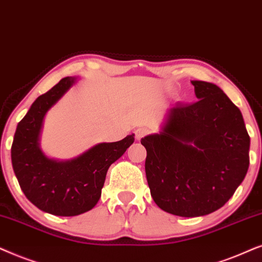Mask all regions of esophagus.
Instances as JSON below:
<instances>
[{
    "label": "esophagus",
    "mask_w": 262,
    "mask_h": 262,
    "mask_svg": "<svg viewBox=\"0 0 262 262\" xmlns=\"http://www.w3.org/2000/svg\"><path fill=\"white\" fill-rule=\"evenodd\" d=\"M147 133L148 130L146 128H138L137 130H135V138H137V140H140V139L144 138Z\"/></svg>",
    "instance_id": "1"
}]
</instances>
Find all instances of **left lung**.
<instances>
[{
    "label": "left lung",
    "instance_id": "left-lung-1",
    "mask_svg": "<svg viewBox=\"0 0 262 262\" xmlns=\"http://www.w3.org/2000/svg\"><path fill=\"white\" fill-rule=\"evenodd\" d=\"M191 83L198 102L173 104L159 133L141 139L153 200L180 217L224 206L249 167L250 138L238 107L214 83Z\"/></svg>",
    "mask_w": 262,
    "mask_h": 262
}]
</instances>
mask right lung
I'll use <instances>...</instances> for the list:
<instances>
[{
	"instance_id": "right-lung-1",
	"label": "right lung",
	"mask_w": 262,
	"mask_h": 262,
	"mask_svg": "<svg viewBox=\"0 0 262 262\" xmlns=\"http://www.w3.org/2000/svg\"><path fill=\"white\" fill-rule=\"evenodd\" d=\"M78 81L60 80L34 100L17 123L12 145V164L24 194L47 213L73 217L92 210L102 195L107 169L134 142V134L116 142H100L75 158H49L39 145L45 115Z\"/></svg>"
}]
</instances>
